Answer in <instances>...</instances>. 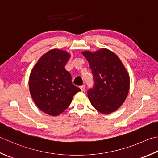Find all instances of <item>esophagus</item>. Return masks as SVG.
Returning a JSON list of instances; mask_svg holds the SVG:
<instances>
[{
  "instance_id": "obj_1",
  "label": "esophagus",
  "mask_w": 158,
  "mask_h": 158,
  "mask_svg": "<svg viewBox=\"0 0 158 158\" xmlns=\"http://www.w3.org/2000/svg\"><path fill=\"white\" fill-rule=\"evenodd\" d=\"M85 85H81V86H80V88H81V90L82 92H83V91L85 90Z\"/></svg>"
}]
</instances>
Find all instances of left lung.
Listing matches in <instances>:
<instances>
[{"instance_id": "1", "label": "left lung", "mask_w": 158, "mask_h": 158, "mask_svg": "<svg viewBox=\"0 0 158 158\" xmlns=\"http://www.w3.org/2000/svg\"><path fill=\"white\" fill-rule=\"evenodd\" d=\"M81 53L88 60L93 75L94 86L88 91L92 106L104 114L115 112L124 103L130 86L124 65L114 52L107 48Z\"/></svg>"}]
</instances>
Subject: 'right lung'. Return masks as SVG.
Here are the masks:
<instances>
[{"label": "right lung", "mask_w": 158, "mask_h": 158, "mask_svg": "<svg viewBox=\"0 0 158 158\" xmlns=\"http://www.w3.org/2000/svg\"><path fill=\"white\" fill-rule=\"evenodd\" d=\"M70 55L54 48L39 59L30 74V94L39 109L57 116L70 106L73 96L81 91L74 85L69 72L65 69Z\"/></svg>", "instance_id": "add662e5"}]
</instances>
